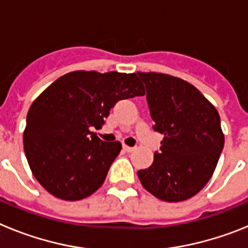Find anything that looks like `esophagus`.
<instances>
[{"instance_id":"1","label":"esophagus","mask_w":248,"mask_h":248,"mask_svg":"<svg viewBox=\"0 0 248 248\" xmlns=\"http://www.w3.org/2000/svg\"><path fill=\"white\" fill-rule=\"evenodd\" d=\"M123 149L126 151V153H131V151L134 150L135 146H128V145H123Z\"/></svg>"}]
</instances>
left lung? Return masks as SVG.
<instances>
[{
	"mask_svg": "<svg viewBox=\"0 0 248 248\" xmlns=\"http://www.w3.org/2000/svg\"><path fill=\"white\" fill-rule=\"evenodd\" d=\"M138 76L145 84L153 128L164 135L154 163L138 177L160 200H187L211 179L223 149L218 111L186 80L154 72Z\"/></svg>",
	"mask_w": 248,
	"mask_h": 248,
	"instance_id": "left-lung-1",
	"label": "left lung"
}]
</instances>
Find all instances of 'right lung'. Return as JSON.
Listing matches in <instances>:
<instances>
[{"mask_svg": "<svg viewBox=\"0 0 248 248\" xmlns=\"http://www.w3.org/2000/svg\"><path fill=\"white\" fill-rule=\"evenodd\" d=\"M135 73L76 71L53 82L31 105L23 148L32 174L62 200L88 198L104 183L119 141L94 133L119 100L144 95Z\"/></svg>", "mask_w": 248, "mask_h": 248, "instance_id": "obj_1", "label": "right lung"}]
</instances>
